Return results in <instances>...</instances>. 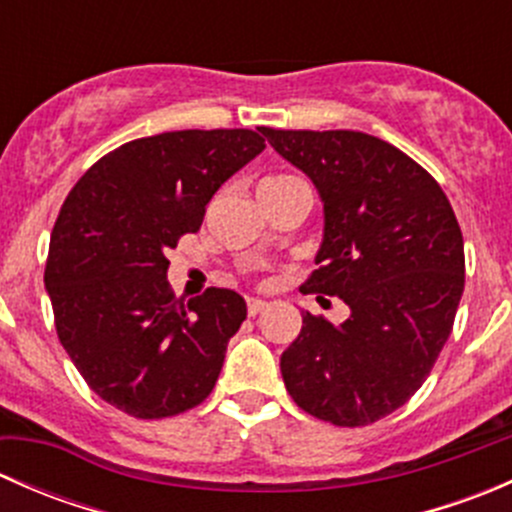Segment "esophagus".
I'll list each match as a JSON object with an SVG mask.
<instances>
[{
    "label": "esophagus",
    "instance_id": "1",
    "mask_svg": "<svg viewBox=\"0 0 512 512\" xmlns=\"http://www.w3.org/2000/svg\"><path fill=\"white\" fill-rule=\"evenodd\" d=\"M265 309H267V302H262V299H247V314H250V317L265 312Z\"/></svg>",
    "mask_w": 512,
    "mask_h": 512
}]
</instances>
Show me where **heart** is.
Listing matches in <instances>:
<instances>
[{
    "instance_id": "b5f03b06",
    "label": "heart",
    "mask_w": 512,
    "mask_h": 512,
    "mask_svg": "<svg viewBox=\"0 0 512 512\" xmlns=\"http://www.w3.org/2000/svg\"><path fill=\"white\" fill-rule=\"evenodd\" d=\"M292 180V175H272V178H265L260 185H277V183H287Z\"/></svg>"
}]
</instances>
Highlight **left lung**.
<instances>
[{
    "label": "left lung",
    "mask_w": 512,
    "mask_h": 512,
    "mask_svg": "<svg viewBox=\"0 0 512 512\" xmlns=\"http://www.w3.org/2000/svg\"><path fill=\"white\" fill-rule=\"evenodd\" d=\"M260 131L322 200L319 270L302 292L349 307L342 324L302 314L282 379L307 414L366 426L421 389L451 337L466 275L461 227L441 185L381 138Z\"/></svg>",
    "instance_id": "8db88e82"
}]
</instances>
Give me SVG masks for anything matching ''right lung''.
I'll use <instances>...</instances> for the list:
<instances>
[{
	"label": "right lung",
	"instance_id": "add662e5",
	"mask_svg": "<svg viewBox=\"0 0 512 512\" xmlns=\"http://www.w3.org/2000/svg\"><path fill=\"white\" fill-rule=\"evenodd\" d=\"M262 151L247 128L138 138L91 165L61 205L44 272L56 332L96 396L128 416H175L213 391L247 304L220 287L178 302L165 252Z\"/></svg>",
	"mask_w": 512,
	"mask_h": 512
}]
</instances>
